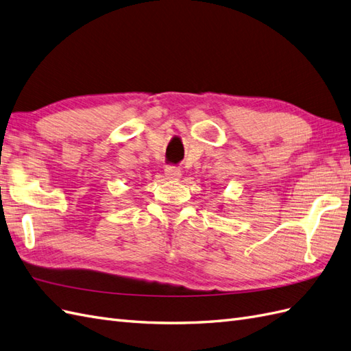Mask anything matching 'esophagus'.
Wrapping results in <instances>:
<instances>
[{
  "mask_svg": "<svg viewBox=\"0 0 351 351\" xmlns=\"http://www.w3.org/2000/svg\"><path fill=\"white\" fill-rule=\"evenodd\" d=\"M165 175L170 181H178L179 178H181V170H179L176 166H167L165 170Z\"/></svg>",
  "mask_w": 351,
  "mask_h": 351,
  "instance_id": "obj_1",
  "label": "esophagus"
}]
</instances>
